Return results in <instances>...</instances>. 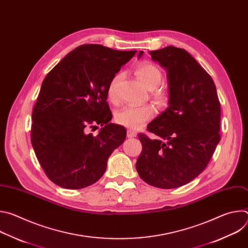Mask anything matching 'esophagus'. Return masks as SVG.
Returning a JSON list of instances; mask_svg holds the SVG:
<instances>
[{
	"label": "esophagus",
	"mask_w": 248,
	"mask_h": 248,
	"mask_svg": "<svg viewBox=\"0 0 248 248\" xmlns=\"http://www.w3.org/2000/svg\"><path fill=\"white\" fill-rule=\"evenodd\" d=\"M126 135H127V137L128 138H133V137H136V132L135 131H133V130H131V129H128L127 131H126Z\"/></svg>",
	"instance_id": "34e87169"
}]
</instances>
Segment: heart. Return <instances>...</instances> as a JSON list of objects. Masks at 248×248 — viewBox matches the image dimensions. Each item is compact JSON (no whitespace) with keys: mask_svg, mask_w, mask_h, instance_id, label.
<instances>
[{"mask_svg":"<svg viewBox=\"0 0 248 248\" xmlns=\"http://www.w3.org/2000/svg\"><path fill=\"white\" fill-rule=\"evenodd\" d=\"M136 74L140 80L143 82V84L149 90L157 88L163 79L161 69L156 64L149 62H141L137 66ZM121 78V75L115 76L110 81L108 87V97L114 103L118 102L117 86ZM153 97L159 103L164 102L166 99V95L162 91H154ZM154 115L155 109L151 105H144L140 106V107L126 106V107L122 108L116 113L115 120L119 124L126 126L128 128L137 129L142 127L148 121H150L154 117Z\"/></svg>","mask_w":248,"mask_h":248,"instance_id":"b5f03b06","label":"heart"}]
</instances>
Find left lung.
Instances as JSON below:
<instances>
[{"label":"left lung","instance_id":"obj_1","mask_svg":"<svg viewBox=\"0 0 248 248\" xmlns=\"http://www.w3.org/2000/svg\"><path fill=\"white\" fill-rule=\"evenodd\" d=\"M149 54L167 72L169 106L147 126L157 139L138 135L142 152L135 167L148 185L175 188L203 171L220 142V102L213 79L186 50Z\"/></svg>","mask_w":248,"mask_h":248}]
</instances>
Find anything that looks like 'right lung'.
Masks as SVG:
<instances>
[{
  "mask_svg": "<svg viewBox=\"0 0 248 248\" xmlns=\"http://www.w3.org/2000/svg\"><path fill=\"white\" fill-rule=\"evenodd\" d=\"M135 53L81 45L43 80L32 112L31 143L45 173L57 186L79 189L95 184L113 151L124 143L125 128L110 123L108 87ZM96 124L102 126L99 133L87 134L88 127Z\"/></svg>",
  "mask_w": 248,
  "mask_h": 248,
  "instance_id": "right-lung-1",
  "label": "right lung"
}]
</instances>
